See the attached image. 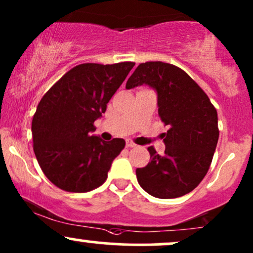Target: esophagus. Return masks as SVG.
<instances>
[{
  "mask_svg": "<svg viewBox=\"0 0 253 253\" xmlns=\"http://www.w3.org/2000/svg\"><path fill=\"white\" fill-rule=\"evenodd\" d=\"M126 146L128 147V149H133V147H136V146H138V145H136L135 143H133L132 140H127V143H126Z\"/></svg>",
  "mask_w": 253,
  "mask_h": 253,
  "instance_id": "obj_1",
  "label": "esophagus"
}]
</instances>
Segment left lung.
Instances as JSON below:
<instances>
[{
	"mask_svg": "<svg viewBox=\"0 0 253 253\" xmlns=\"http://www.w3.org/2000/svg\"><path fill=\"white\" fill-rule=\"evenodd\" d=\"M147 84L158 94V114L165 126L164 155L150 146L151 162L135 171L143 189L158 199H175L194 190L210 170L219 139L217 113L203 90L178 66L139 64L126 88Z\"/></svg>",
	"mask_w": 253,
	"mask_h": 253,
	"instance_id": "obj_1",
	"label": "left lung"
}]
</instances>
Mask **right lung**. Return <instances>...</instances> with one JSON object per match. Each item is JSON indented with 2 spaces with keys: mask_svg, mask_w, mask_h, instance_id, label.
<instances>
[{
  "mask_svg": "<svg viewBox=\"0 0 253 253\" xmlns=\"http://www.w3.org/2000/svg\"><path fill=\"white\" fill-rule=\"evenodd\" d=\"M134 64H80L40 100L32 120L33 150L42 172L59 189L86 193L106 182L126 143L103 141L91 132Z\"/></svg>",
  "mask_w": 253,
  "mask_h": 253,
  "instance_id": "right-lung-1",
  "label": "right lung"
}]
</instances>
